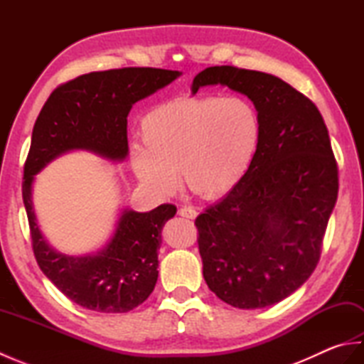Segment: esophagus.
Returning <instances> with one entry per match:
<instances>
[{
    "label": "esophagus",
    "instance_id": "1",
    "mask_svg": "<svg viewBox=\"0 0 364 364\" xmlns=\"http://www.w3.org/2000/svg\"><path fill=\"white\" fill-rule=\"evenodd\" d=\"M178 214H180L181 218H186V219H196L198 213L194 210V208L183 206V208H180V210H178Z\"/></svg>",
    "mask_w": 364,
    "mask_h": 364
}]
</instances>
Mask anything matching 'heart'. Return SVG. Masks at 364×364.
Listing matches in <instances>:
<instances>
[{
	"mask_svg": "<svg viewBox=\"0 0 364 364\" xmlns=\"http://www.w3.org/2000/svg\"><path fill=\"white\" fill-rule=\"evenodd\" d=\"M142 144L129 150L145 188L173 194L176 172L192 194L215 200L249 172L261 141L259 114L242 97H178L151 107L141 120Z\"/></svg>",
	"mask_w": 364,
	"mask_h": 364,
	"instance_id": "obj_1",
	"label": "heart"
}]
</instances>
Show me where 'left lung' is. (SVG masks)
Segmentation results:
<instances>
[{
    "instance_id": "obj_1",
    "label": "left lung",
    "mask_w": 364,
    "mask_h": 364,
    "mask_svg": "<svg viewBox=\"0 0 364 364\" xmlns=\"http://www.w3.org/2000/svg\"><path fill=\"white\" fill-rule=\"evenodd\" d=\"M227 86L257 107L261 141L244 180L196 219L203 277L225 304H278L318 264L338 198V166L318 107L274 75L208 67L192 81Z\"/></svg>"
}]
</instances>
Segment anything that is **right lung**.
I'll use <instances>...</instances> for the list:
<instances>
[{"label": "right lung", "instance_id": "1", "mask_svg": "<svg viewBox=\"0 0 364 364\" xmlns=\"http://www.w3.org/2000/svg\"><path fill=\"white\" fill-rule=\"evenodd\" d=\"M180 75L150 67L82 75L54 89L36 120L21 186L33 250L48 280L87 310L128 313L149 299L158 280L161 231L175 215L176 206L161 205L149 213L123 208L102 250L72 257L53 249L38 228L33 203L34 175L72 150H86L109 161L125 159L131 107Z\"/></svg>", "mask_w": 364, "mask_h": 364}]
</instances>
